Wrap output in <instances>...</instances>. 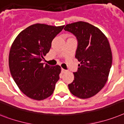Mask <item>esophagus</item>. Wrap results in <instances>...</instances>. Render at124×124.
I'll return each instance as SVG.
<instances>
[{
  "mask_svg": "<svg viewBox=\"0 0 124 124\" xmlns=\"http://www.w3.org/2000/svg\"><path fill=\"white\" fill-rule=\"evenodd\" d=\"M66 71V70L63 69V68H61V73H64Z\"/></svg>",
  "mask_w": 124,
  "mask_h": 124,
  "instance_id": "1",
  "label": "esophagus"
}]
</instances>
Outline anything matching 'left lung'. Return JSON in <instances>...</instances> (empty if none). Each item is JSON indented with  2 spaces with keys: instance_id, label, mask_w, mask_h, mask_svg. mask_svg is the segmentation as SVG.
I'll return each mask as SVG.
<instances>
[{
  "instance_id": "1",
  "label": "left lung",
  "mask_w": 124,
  "mask_h": 124,
  "mask_svg": "<svg viewBox=\"0 0 124 124\" xmlns=\"http://www.w3.org/2000/svg\"><path fill=\"white\" fill-rule=\"evenodd\" d=\"M64 30L76 37L75 58L80 64L68 84L73 95L86 99L96 94L105 86L112 63L110 44L104 33L89 23L78 21L66 24Z\"/></svg>"
}]
</instances>
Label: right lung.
<instances>
[{
    "instance_id": "obj_1",
    "label": "right lung",
    "mask_w": 124,
    "mask_h": 124,
    "mask_svg": "<svg viewBox=\"0 0 124 124\" xmlns=\"http://www.w3.org/2000/svg\"><path fill=\"white\" fill-rule=\"evenodd\" d=\"M64 26L33 24L19 33L11 46L10 72L19 89L28 97L42 100L54 92L61 67L42 63L51 43Z\"/></svg>"
}]
</instances>
